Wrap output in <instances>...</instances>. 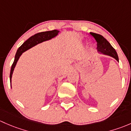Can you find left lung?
<instances>
[{
    "instance_id": "1",
    "label": "left lung",
    "mask_w": 131,
    "mask_h": 131,
    "mask_svg": "<svg viewBox=\"0 0 131 131\" xmlns=\"http://www.w3.org/2000/svg\"><path fill=\"white\" fill-rule=\"evenodd\" d=\"M90 33L91 36H93L97 42V50L98 52L112 57L118 62V57L117 52L103 36L95 33Z\"/></svg>"
}]
</instances>
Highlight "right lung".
<instances>
[{
    "label": "right lung",
    "mask_w": 131,
    "mask_h": 131,
    "mask_svg": "<svg viewBox=\"0 0 131 131\" xmlns=\"http://www.w3.org/2000/svg\"><path fill=\"white\" fill-rule=\"evenodd\" d=\"M59 31L54 30L52 31H44L41 32V33H36V34L34 35L33 36H31L29 38H28L26 41L23 43L22 45L17 49V52L16 53L15 58H14V62H13V65L11 66V69H10V82L11 83V78L12 75H13V71H14V67L16 65L17 60H18L19 57L21 56L23 53L27 50L29 49L31 47H34L37 44L43 42V41H47V40H50L52 38L55 37L58 35ZM11 86V85H10Z\"/></svg>",
    "instance_id": "add662e5"
}]
</instances>
